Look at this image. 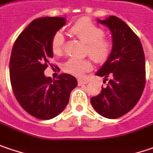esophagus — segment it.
Here are the masks:
<instances>
[{
  "instance_id": "obj_1",
  "label": "esophagus",
  "mask_w": 153,
  "mask_h": 153,
  "mask_svg": "<svg viewBox=\"0 0 153 153\" xmlns=\"http://www.w3.org/2000/svg\"><path fill=\"white\" fill-rule=\"evenodd\" d=\"M78 85L80 86V85H83V84H86V83H88V81L86 80H82V79H78Z\"/></svg>"
}]
</instances>
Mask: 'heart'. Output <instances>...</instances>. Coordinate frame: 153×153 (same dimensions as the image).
I'll return each instance as SVG.
<instances>
[{"label": "heart", "mask_w": 153, "mask_h": 153, "mask_svg": "<svg viewBox=\"0 0 153 153\" xmlns=\"http://www.w3.org/2000/svg\"><path fill=\"white\" fill-rule=\"evenodd\" d=\"M70 32L75 37L85 43L84 53L89 55L98 64L105 63L109 57L113 48L112 41L104 37L102 28L98 27L87 18H81L75 21L70 27ZM65 36L61 32H57L51 38V47L55 55H61L65 49ZM93 64L90 58L76 59L70 58L66 61L63 69L65 72L76 76H81L91 71Z\"/></svg>", "instance_id": "heart-1"}]
</instances>
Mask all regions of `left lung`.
Here are the masks:
<instances>
[{
  "label": "left lung",
  "mask_w": 153,
  "mask_h": 153,
  "mask_svg": "<svg viewBox=\"0 0 153 153\" xmlns=\"http://www.w3.org/2000/svg\"><path fill=\"white\" fill-rule=\"evenodd\" d=\"M97 21L109 28L113 48L109 57L96 73L110 76L107 87L90 98L95 110L103 117L116 119L126 114L139 102L146 85L145 54L139 37L116 16Z\"/></svg>",
  "instance_id": "left-lung-1"
}]
</instances>
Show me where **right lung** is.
I'll use <instances>...</instances> for the list:
<instances>
[{
  "instance_id": "add662e5",
  "label": "right lung",
  "mask_w": 153,
  "mask_h": 153,
  "mask_svg": "<svg viewBox=\"0 0 153 153\" xmlns=\"http://www.w3.org/2000/svg\"><path fill=\"white\" fill-rule=\"evenodd\" d=\"M65 18L44 17L33 20L13 44L9 63L13 95L27 113L50 120L62 113L77 85L76 77L61 74L51 80L44 74L53 57L51 40L65 25Z\"/></svg>"
}]
</instances>
